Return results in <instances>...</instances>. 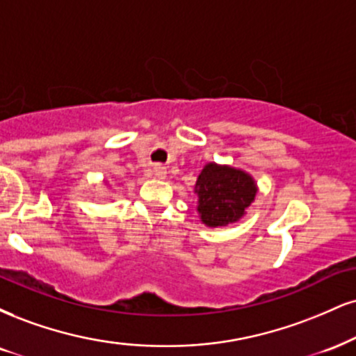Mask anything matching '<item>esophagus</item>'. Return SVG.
I'll return each instance as SVG.
<instances>
[{
  "instance_id": "esophagus-1",
  "label": "esophagus",
  "mask_w": 356,
  "mask_h": 356,
  "mask_svg": "<svg viewBox=\"0 0 356 356\" xmlns=\"http://www.w3.org/2000/svg\"><path fill=\"white\" fill-rule=\"evenodd\" d=\"M154 174H156L157 177H159V179H165V175H167V169H165L164 165L157 164L156 167H154Z\"/></svg>"
}]
</instances>
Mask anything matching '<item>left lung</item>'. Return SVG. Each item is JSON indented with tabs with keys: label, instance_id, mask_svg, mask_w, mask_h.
Segmentation results:
<instances>
[{
	"label": "left lung",
	"instance_id": "1",
	"mask_svg": "<svg viewBox=\"0 0 356 356\" xmlns=\"http://www.w3.org/2000/svg\"><path fill=\"white\" fill-rule=\"evenodd\" d=\"M200 220L207 227H224L241 220L254 202L257 186L250 174L230 165L209 162L195 182Z\"/></svg>",
	"mask_w": 356,
	"mask_h": 356
}]
</instances>
